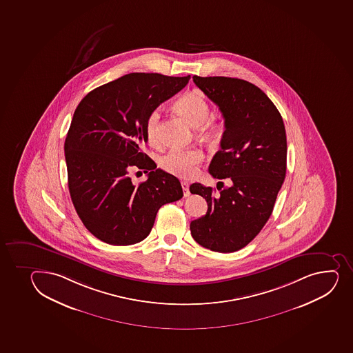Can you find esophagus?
Listing matches in <instances>:
<instances>
[{"label":"esophagus","mask_w":353,"mask_h":353,"mask_svg":"<svg viewBox=\"0 0 353 353\" xmlns=\"http://www.w3.org/2000/svg\"><path fill=\"white\" fill-rule=\"evenodd\" d=\"M182 189L184 191V196H190L189 183L182 182Z\"/></svg>","instance_id":"1"}]
</instances>
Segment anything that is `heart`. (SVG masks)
<instances>
[{"mask_svg": "<svg viewBox=\"0 0 353 353\" xmlns=\"http://www.w3.org/2000/svg\"><path fill=\"white\" fill-rule=\"evenodd\" d=\"M174 110L184 117L194 128H200V134L212 143L220 141L225 130L227 123L223 118L208 120L211 114V106L200 92H186L174 103ZM160 109H154L149 112L145 119V134L150 143L159 141V124H160ZM204 160V153L198 148L169 150L160 161V165L169 174L182 179H189L198 172L200 163Z\"/></svg>", "mask_w": 353, "mask_h": 353, "instance_id": "b5f03b06", "label": "heart"}]
</instances>
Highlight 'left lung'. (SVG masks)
Instances as JSON below:
<instances>
[{"instance_id":"8db88e82","label":"left lung","mask_w":353,"mask_h":353,"mask_svg":"<svg viewBox=\"0 0 353 353\" xmlns=\"http://www.w3.org/2000/svg\"><path fill=\"white\" fill-rule=\"evenodd\" d=\"M200 90L219 106L227 123L221 149L208 171L225 179L216 189L193 183L190 192L208 201L204 216L190 225L201 247L234 252L250 243L272 214L286 174L288 141L283 118L259 87L233 77H193Z\"/></svg>"}]
</instances>
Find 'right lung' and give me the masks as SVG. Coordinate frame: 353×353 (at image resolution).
<instances>
[{"label": "right lung", "mask_w": 353, "mask_h": 353, "mask_svg": "<svg viewBox=\"0 0 353 353\" xmlns=\"http://www.w3.org/2000/svg\"><path fill=\"white\" fill-rule=\"evenodd\" d=\"M190 80L157 73H131L96 88L74 112L65 141L70 198L94 236L112 245L145 240L161 206L183 196L179 179L141 150L152 110ZM140 168L149 179L134 186L128 174ZM141 172V171H138Z\"/></svg>", "instance_id": "obj_1"}]
</instances>
